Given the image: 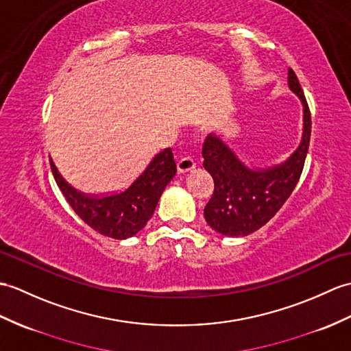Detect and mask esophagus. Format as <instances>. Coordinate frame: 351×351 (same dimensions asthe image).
<instances>
[{"label": "esophagus", "mask_w": 351, "mask_h": 351, "mask_svg": "<svg viewBox=\"0 0 351 351\" xmlns=\"http://www.w3.org/2000/svg\"><path fill=\"white\" fill-rule=\"evenodd\" d=\"M195 167V162L191 157H182L178 161V170L179 173H186Z\"/></svg>", "instance_id": "esophagus-1"}]
</instances>
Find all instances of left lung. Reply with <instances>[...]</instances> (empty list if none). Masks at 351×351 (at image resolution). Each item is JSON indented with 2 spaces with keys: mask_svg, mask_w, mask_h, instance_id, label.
Masks as SVG:
<instances>
[{
  "mask_svg": "<svg viewBox=\"0 0 351 351\" xmlns=\"http://www.w3.org/2000/svg\"><path fill=\"white\" fill-rule=\"evenodd\" d=\"M287 80L304 110L302 137L287 160L267 167H252L239 158L221 134L210 133L203 143V167L214 178V194L203 214L215 232L229 238L247 236L265 226L290 197L302 173L311 137V115L291 69Z\"/></svg>",
  "mask_w": 351,
  "mask_h": 351,
  "instance_id": "obj_1",
  "label": "left lung"
}]
</instances>
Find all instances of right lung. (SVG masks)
<instances>
[{"mask_svg":"<svg viewBox=\"0 0 351 351\" xmlns=\"http://www.w3.org/2000/svg\"><path fill=\"white\" fill-rule=\"evenodd\" d=\"M56 184L73 210L84 221L113 239H127L149 221L166 185L176 175V162L170 148L158 152L134 181L124 190L108 195H88L73 189L51 161Z\"/></svg>","mask_w":351,"mask_h":351,"instance_id":"1","label":"right lung"}]
</instances>
